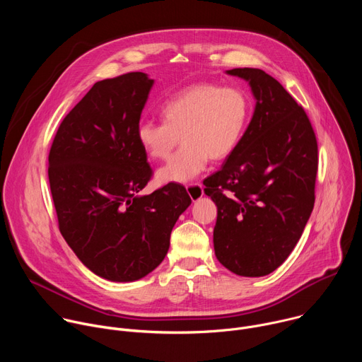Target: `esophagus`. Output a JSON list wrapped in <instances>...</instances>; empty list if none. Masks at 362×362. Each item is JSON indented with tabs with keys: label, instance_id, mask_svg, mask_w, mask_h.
<instances>
[{
	"label": "esophagus",
	"instance_id": "esophagus-1",
	"mask_svg": "<svg viewBox=\"0 0 362 362\" xmlns=\"http://www.w3.org/2000/svg\"><path fill=\"white\" fill-rule=\"evenodd\" d=\"M186 190H187V193H189V196L193 202L203 196V187H202L200 183H189L186 186Z\"/></svg>",
	"mask_w": 362,
	"mask_h": 362
}]
</instances>
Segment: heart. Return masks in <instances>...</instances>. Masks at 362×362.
Segmentation results:
<instances>
[{
    "instance_id": "obj_1",
    "label": "heart",
    "mask_w": 362,
    "mask_h": 362,
    "mask_svg": "<svg viewBox=\"0 0 362 362\" xmlns=\"http://www.w3.org/2000/svg\"><path fill=\"white\" fill-rule=\"evenodd\" d=\"M250 116V100L236 87L215 83L189 86L162 105L163 122L143 120L137 140L153 160H168L158 173L160 182H187L204 170L209 159L229 158L240 143Z\"/></svg>"
}]
</instances>
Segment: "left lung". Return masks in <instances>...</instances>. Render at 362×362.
<instances>
[{
    "mask_svg": "<svg viewBox=\"0 0 362 362\" xmlns=\"http://www.w3.org/2000/svg\"><path fill=\"white\" fill-rule=\"evenodd\" d=\"M249 81L253 117L222 169L204 179L218 206V261L240 276H265L296 246L315 203L318 143L305 110L259 69L226 71Z\"/></svg>",
    "mask_w": 362,
    "mask_h": 362,
    "instance_id": "8db88e82",
    "label": "left lung"
}]
</instances>
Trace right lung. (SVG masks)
Returning <instances> with one entry per match:
<instances>
[{
	"label": "right lung",
	"instance_id": "right-lung-1",
	"mask_svg": "<svg viewBox=\"0 0 362 362\" xmlns=\"http://www.w3.org/2000/svg\"><path fill=\"white\" fill-rule=\"evenodd\" d=\"M153 80L133 71L97 81L62 122L48 154L59 229L95 275L137 281L158 268L192 203L185 186L137 193L153 170L137 127Z\"/></svg>",
	"mask_w": 362,
	"mask_h": 362
}]
</instances>
